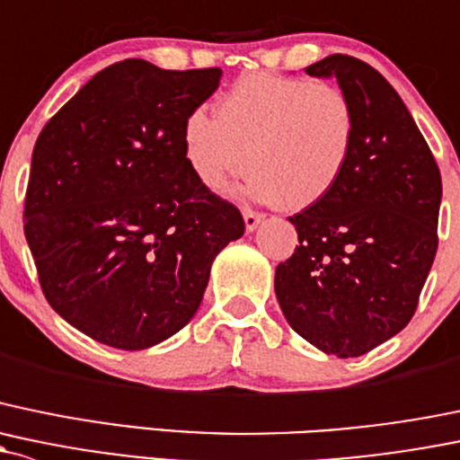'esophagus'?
<instances>
[{
  "mask_svg": "<svg viewBox=\"0 0 460 460\" xmlns=\"http://www.w3.org/2000/svg\"><path fill=\"white\" fill-rule=\"evenodd\" d=\"M243 217H244V229L246 231H255V229H258L260 222L264 220V216L258 214V211H253V209H244Z\"/></svg>",
  "mask_w": 460,
  "mask_h": 460,
  "instance_id": "34e87169",
  "label": "esophagus"
}]
</instances>
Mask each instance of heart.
<instances>
[{"instance_id": "obj_1", "label": "heart", "mask_w": 460, "mask_h": 460, "mask_svg": "<svg viewBox=\"0 0 460 460\" xmlns=\"http://www.w3.org/2000/svg\"><path fill=\"white\" fill-rule=\"evenodd\" d=\"M352 147L355 112L344 92L269 72L235 81L217 101L216 119L193 110L182 123L185 161L207 190L251 167L244 196L288 209L317 205L335 190Z\"/></svg>"}]
</instances>
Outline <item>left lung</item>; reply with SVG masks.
I'll use <instances>...</instances> for the list:
<instances>
[{
    "instance_id": "1",
    "label": "left lung",
    "mask_w": 460,
    "mask_h": 460,
    "mask_svg": "<svg viewBox=\"0 0 460 460\" xmlns=\"http://www.w3.org/2000/svg\"><path fill=\"white\" fill-rule=\"evenodd\" d=\"M306 75L335 76L355 112V147L340 185L288 217L299 246L275 269V295L299 337L346 359L388 341L417 311L438 246L441 172L375 67L331 55Z\"/></svg>"
}]
</instances>
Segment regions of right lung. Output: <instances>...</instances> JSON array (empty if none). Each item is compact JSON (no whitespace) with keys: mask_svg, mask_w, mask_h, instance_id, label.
<instances>
[{"mask_svg":"<svg viewBox=\"0 0 460 460\" xmlns=\"http://www.w3.org/2000/svg\"><path fill=\"white\" fill-rule=\"evenodd\" d=\"M220 76L119 61L39 134L23 234L48 304L101 344L143 350L181 331L216 255L243 238L240 211L182 152V123Z\"/></svg>","mask_w":460,"mask_h":460,"instance_id":"add662e5","label":"right lung"}]
</instances>
